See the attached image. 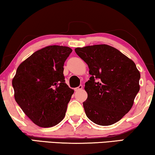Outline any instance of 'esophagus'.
<instances>
[{"label":"esophagus","instance_id":"1","mask_svg":"<svg viewBox=\"0 0 155 155\" xmlns=\"http://www.w3.org/2000/svg\"><path fill=\"white\" fill-rule=\"evenodd\" d=\"M82 89H83V86L80 85V86H79V87H78L77 88H76V89H74V90H75L76 91H80V90H81Z\"/></svg>","mask_w":155,"mask_h":155}]
</instances>
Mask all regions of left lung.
I'll return each instance as SVG.
<instances>
[{"label":"left lung","instance_id":"obj_1","mask_svg":"<svg viewBox=\"0 0 155 155\" xmlns=\"http://www.w3.org/2000/svg\"><path fill=\"white\" fill-rule=\"evenodd\" d=\"M75 51L91 75L84 87L86 115L101 126L117 122L132 109L140 91V73L134 62L107 44L76 48Z\"/></svg>","mask_w":155,"mask_h":155}]
</instances>
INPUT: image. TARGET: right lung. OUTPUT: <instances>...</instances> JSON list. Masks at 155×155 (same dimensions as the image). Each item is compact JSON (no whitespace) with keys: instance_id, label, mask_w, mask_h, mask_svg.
Returning a JSON list of instances; mask_svg holds the SVG:
<instances>
[{"instance_id":"add662e5","label":"right lung","mask_w":155,"mask_h":155,"mask_svg":"<svg viewBox=\"0 0 155 155\" xmlns=\"http://www.w3.org/2000/svg\"><path fill=\"white\" fill-rule=\"evenodd\" d=\"M71 52L67 46H46L17 68L12 80L15 100L37 126L52 127L65 117L74 91L65 83L64 64Z\"/></svg>"}]
</instances>
